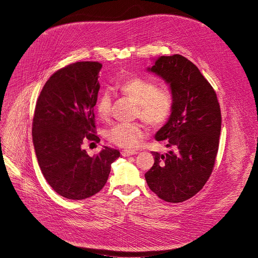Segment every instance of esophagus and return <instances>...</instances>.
I'll list each match as a JSON object with an SVG mask.
<instances>
[{
  "mask_svg": "<svg viewBox=\"0 0 258 258\" xmlns=\"http://www.w3.org/2000/svg\"><path fill=\"white\" fill-rule=\"evenodd\" d=\"M138 153V151L132 150V149H124L121 151V154L123 157H130V156H135V154Z\"/></svg>",
  "mask_w": 258,
  "mask_h": 258,
  "instance_id": "1",
  "label": "esophagus"
}]
</instances>
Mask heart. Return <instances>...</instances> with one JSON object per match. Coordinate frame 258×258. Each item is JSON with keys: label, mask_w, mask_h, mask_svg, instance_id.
Segmentation results:
<instances>
[{"label": "heart", "mask_w": 258, "mask_h": 258, "mask_svg": "<svg viewBox=\"0 0 258 258\" xmlns=\"http://www.w3.org/2000/svg\"><path fill=\"white\" fill-rule=\"evenodd\" d=\"M119 90L124 96L136 104L135 116L142 119L151 127H160L169 119L173 110L174 98L169 88L158 87V84L148 79L135 77L123 81L119 85ZM112 99L108 91H102L95 104L98 117L106 120L110 116ZM107 139L122 148L138 146L144 136L141 124L118 123L106 133Z\"/></svg>", "instance_id": "b5f03b06"}]
</instances>
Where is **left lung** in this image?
Listing matches in <instances>:
<instances>
[{
    "instance_id": "left-lung-1",
    "label": "left lung",
    "mask_w": 258,
    "mask_h": 258,
    "mask_svg": "<svg viewBox=\"0 0 258 258\" xmlns=\"http://www.w3.org/2000/svg\"><path fill=\"white\" fill-rule=\"evenodd\" d=\"M148 72L170 85L174 105L166 124L154 136L170 150L152 151L154 164L145 173L150 190L178 203L196 195L215 166L221 133L217 94L198 67L181 55L161 56Z\"/></svg>"
}]
</instances>
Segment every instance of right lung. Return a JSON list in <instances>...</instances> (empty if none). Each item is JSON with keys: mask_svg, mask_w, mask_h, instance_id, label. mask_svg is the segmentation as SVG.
Returning <instances> with one entry per match:
<instances>
[{"mask_svg": "<svg viewBox=\"0 0 258 258\" xmlns=\"http://www.w3.org/2000/svg\"><path fill=\"white\" fill-rule=\"evenodd\" d=\"M99 62L67 65L47 80L36 102L32 136L41 172L64 198L82 200L105 186L120 152L105 147L94 157L84 142H99L94 106L99 91Z\"/></svg>", "mask_w": 258, "mask_h": 258, "instance_id": "add662e5", "label": "right lung"}]
</instances>
